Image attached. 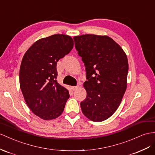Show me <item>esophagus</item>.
Returning a JSON list of instances; mask_svg holds the SVG:
<instances>
[{
    "label": "esophagus",
    "instance_id": "esophagus-1",
    "mask_svg": "<svg viewBox=\"0 0 155 155\" xmlns=\"http://www.w3.org/2000/svg\"><path fill=\"white\" fill-rule=\"evenodd\" d=\"M78 88H79V86H78V85L75 86H71V89H72L73 91L77 90Z\"/></svg>",
    "mask_w": 155,
    "mask_h": 155
}]
</instances>
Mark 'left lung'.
Listing matches in <instances>:
<instances>
[{
	"mask_svg": "<svg viewBox=\"0 0 155 155\" xmlns=\"http://www.w3.org/2000/svg\"><path fill=\"white\" fill-rule=\"evenodd\" d=\"M73 39L88 79L84 83L86 97L81 103L82 113L90 120L104 121L116 111L126 92L128 58L120 45L106 35L86 34Z\"/></svg>",
	"mask_w": 155,
	"mask_h": 155,
	"instance_id": "1",
	"label": "left lung"
}]
</instances>
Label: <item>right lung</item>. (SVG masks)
<instances>
[{"label": "right lung", "mask_w": 155, "mask_h": 155, "mask_svg": "<svg viewBox=\"0 0 155 155\" xmlns=\"http://www.w3.org/2000/svg\"><path fill=\"white\" fill-rule=\"evenodd\" d=\"M70 36L56 34L38 40L27 50L19 69V84L27 106L43 120L62 114L69 90L57 82V62L73 49Z\"/></svg>", "instance_id": "obj_1"}]
</instances>
